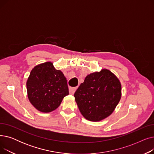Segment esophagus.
Listing matches in <instances>:
<instances>
[{
  "instance_id": "1",
  "label": "esophagus",
  "mask_w": 154,
  "mask_h": 154,
  "mask_svg": "<svg viewBox=\"0 0 154 154\" xmlns=\"http://www.w3.org/2000/svg\"><path fill=\"white\" fill-rule=\"evenodd\" d=\"M76 89H77V87H70L69 88V94L70 95H73L75 93Z\"/></svg>"
}]
</instances>
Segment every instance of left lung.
Here are the masks:
<instances>
[{
	"instance_id": "8db88e82",
	"label": "left lung",
	"mask_w": 154,
	"mask_h": 154,
	"mask_svg": "<svg viewBox=\"0 0 154 154\" xmlns=\"http://www.w3.org/2000/svg\"><path fill=\"white\" fill-rule=\"evenodd\" d=\"M122 86L108 69L88 74L74 94L75 102L87 120L99 122L110 116L119 103Z\"/></svg>"
}]
</instances>
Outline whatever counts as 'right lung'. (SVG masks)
I'll return each mask as SVG.
<instances>
[{
  "label": "right lung",
  "instance_id": "obj_1",
  "mask_svg": "<svg viewBox=\"0 0 154 154\" xmlns=\"http://www.w3.org/2000/svg\"><path fill=\"white\" fill-rule=\"evenodd\" d=\"M27 91L32 106L44 113L58 108L69 94L66 78L51 62L38 64L32 69L27 80Z\"/></svg>",
  "mask_w": 154,
  "mask_h": 154
}]
</instances>
